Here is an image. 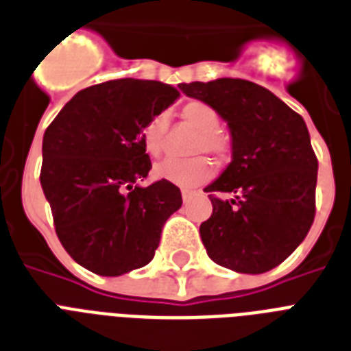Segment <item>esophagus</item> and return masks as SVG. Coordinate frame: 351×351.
Instances as JSON below:
<instances>
[{
	"mask_svg": "<svg viewBox=\"0 0 351 351\" xmlns=\"http://www.w3.org/2000/svg\"><path fill=\"white\" fill-rule=\"evenodd\" d=\"M193 195H195V193L189 191V189H182V198H184V204L189 202V200L193 198Z\"/></svg>",
	"mask_w": 351,
	"mask_h": 351,
	"instance_id": "esophagus-1",
	"label": "esophagus"
}]
</instances>
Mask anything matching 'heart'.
Here are the masks:
<instances>
[{
  "label": "heart",
  "instance_id": "heart-1",
  "mask_svg": "<svg viewBox=\"0 0 351 351\" xmlns=\"http://www.w3.org/2000/svg\"><path fill=\"white\" fill-rule=\"evenodd\" d=\"M182 118L197 127L198 138L195 151H206L217 160H226L230 154V138L226 136L220 127V114L213 106L202 100H191L184 104L180 111ZM167 129V117L156 114L149 118L142 129L143 149L151 156H158L164 147V134ZM154 176L167 180L178 187L202 186L213 176V165L206 156L193 158H167L154 165Z\"/></svg>",
  "mask_w": 351,
  "mask_h": 351
}]
</instances>
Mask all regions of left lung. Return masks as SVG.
Segmentation results:
<instances>
[{
	"label": "left lung",
	"mask_w": 351,
	"mask_h": 351,
	"mask_svg": "<svg viewBox=\"0 0 351 351\" xmlns=\"http://www.w3.org/2000/svg\"><path fill=\"white\" fill-rule=\"evenodd\" d=\"M213 106L231 131V164L206 187L213 215L200 224L209 258L239 273L269 271L306 239L315 219L319 162L300 114L261 85L239 78L180 84Z\"/></svg>",
	"instance_id": "obj_1"
}]
</instances>
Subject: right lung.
<instances>
[{"label": "right lung", "mask_w": 351, "mask_h": 351, "mask_svg": "<svg viewBox=\"0 0 351 351\" xmlns=\"http://www.w3.org/2000/svg\"><path fill=\"white\" fill-rule=\"evenodd\" d=\"M180 93L153 80H111L74 95L43 134L40 182L54 228L85 269L118 277L153 261L165 220L182 206L167 180L138 186L151 169L149 118Z\"/></svg>", "instance_id": "1"}]
</instances>
